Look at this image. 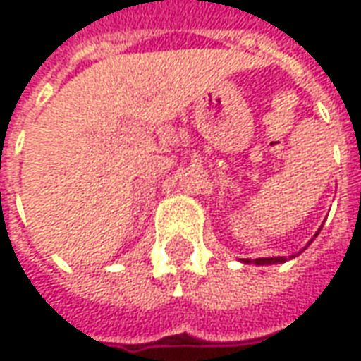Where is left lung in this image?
I'll use <instances>...</instances> for the list:
<instances>
[{"instance_id": "1", "label": "left lung", "mask_w": 361, "mask_h": 361, "mask_svg": "<svg viewBox=\"0 0 361 361\" xmlns=\"http://www.w3.org/2000/svg\"><path fill=\"white\" fill-rule=\"evenodd\" d=\"M317 235H318V233H314V238H317ZM314 238H312V240H314ZM312 240H310V242H312ZM310 242L305 245V250L309 247ZM299 253H297V255H299ZM297 255H290L289 259L297 257ZM285 261H287V257H257V259H253V261L252 259H243V263H255V265H275V263H285Z\"/></svg>"}]
</instances>
